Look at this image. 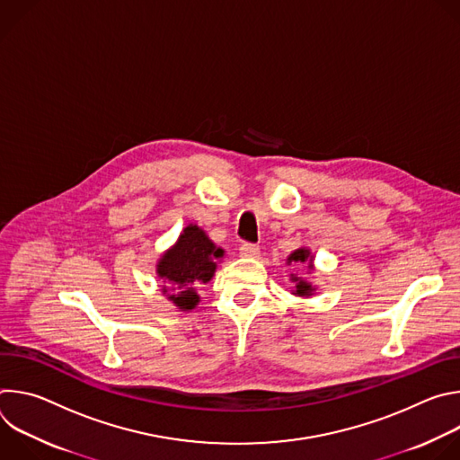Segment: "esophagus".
Masks as SVG:
<instances>
[{"label":"esophagus","instance_id":"34e87169","mask_svg":"<svg viewBox=\"0 0 460 460\" xmlns=\"http://www.w3.org/2000/svg\"><path fill=\"white\" fill-rule=\"evenodd\" d=\"M240 254H242V256H247V258H256V256L260 254V247H258L256 243L245 242V243L240 245Z\"/></svg>","mask_w":460,"mask_h":460}]
</instances>
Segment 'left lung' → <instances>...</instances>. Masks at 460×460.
<instances>
[{"mask_svg": "<svg viewBox=\"0 0 460 460\" xmlns=\"http://www.w3.org/2000/svg\"><path fill=\"white\" fill-rule=\"evenodd\" d=\"M307 258H309V251H307V249H298V251H295L288 260H289V261H307ZM309 268H311V260H309ZM291 279H293V282L296 284L295 295H298V296H309V295L313 293V288H311L307 282H304L300 277H291Z\"/></svg>", "mask_w": 460, "mask_h": 460, "instance_id": "1", "label": "left lung"}]
</instances>
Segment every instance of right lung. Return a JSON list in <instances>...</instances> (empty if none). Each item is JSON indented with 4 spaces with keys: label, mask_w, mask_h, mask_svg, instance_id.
I'll use <instances>...</instances> for the list:
<instances>
[{
    "label": "right lung",
    "mask_w": 460,
    "mask_h": 460,
    "mask_svg": "<svg viewBox=\"0 0 460 460\" xmlns=\"http://www.w3.org/2000/svg\"><path fill=\"white\" fill-rule=\"evenodd\" d=\"M224 256V251L217 247L199 226H189L180 234L176 245L167 251L160 264L158 275L174 288L172 295H167L181 311L192 309L200 296L196 288L208 284L217 270V260ZM164 293H169L164 288Z\"/></svg>",
    "instance_id": "1"
}]
</instances>
